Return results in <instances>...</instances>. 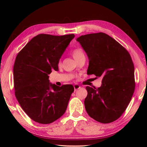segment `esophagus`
<instances>
[{"label":"esophagus","instance_id":"esophagus-1","mask_svg":"<svg viewBox=\"0 0 147 147\" xmlns=\"http://www.w3.org/2000/svg\"><path fill=\"white\" fill-rule=\"evenodd\" d=\"M74 91H76L77 89H78L80 88V86L77 85V84H75V85H74Z\"/></svg>","mask_w":147,"mask_h":147}]
</instances>
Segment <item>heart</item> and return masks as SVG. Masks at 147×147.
Segmentation results:
<instances>
[{
    "mask_svg": "<svg viewBox=\"0 0 147 147\" xmlns=\"http://www.w3.org/2000/svg\"><path fill=\"white\" fill-rule=\"evenodd\" d=\"M73 55L74 59H76L77 58H78L80 56H82L84 55V53L82 51V50L81 49H79V48H77L75 49L74 50H73Z\"/></svg>",
    "mask_w": 147,
    "mask_h": 147,
    "instance_id": "b5f03b06",
    "label": "heart"
}]
</instances>
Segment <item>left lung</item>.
<instances>
[{
    "label": "left lung",
    "mask_w": 147,
    "mask_h": 147,
    "mask_svg": "<svg viewBox=\"0 0 147 147\" xmlns=\"http://www.w3.org/2000/svg\"><path fill=\"white\" fill-rule=\"evenodd\" d=\"M76 41L88 57L87 73L102 78L100 88L86 87L87 113L102 123L115 121L127 108L135 89L134 66L130 54L102 32L81 36Z\"/></svg>",
    "instance_id": "obj_1"
}]
</instances>
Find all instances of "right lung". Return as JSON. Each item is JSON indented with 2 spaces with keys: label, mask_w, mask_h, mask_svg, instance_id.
<instances>
[{
  "label": "right lung",
  "mask_w": 147,
  "mask_h": 147,
  "mask_svg": "<svg viewBox=\"0 0 147 147\" xmlns=\"http://www.w3.org/2000/svg\"><path fill=\"white\" fill-rule=\"evenodd\" d=\"M74 34H39L16 57L13 66L16 96L24 112L40 124H50L63 115L74 91L71 84L58 86L49 74L58 71L59 59Z\"/></svg>",
  "instance_id": "obj_1"
}]
</instances>
